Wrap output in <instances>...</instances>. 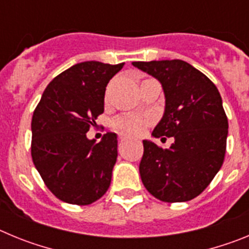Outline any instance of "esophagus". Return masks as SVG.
I'll return each instance as SVG.
<instances>
[{
	"label": "esophagus",
	"mask_w": 249,
	"mask_h": 249,
	"mask_svg": "<svg viewBox=\"0 0 249 249\" xmlns=\"http://www.w3.org/2000/svg\"><path fill=\"white\" fill-rule=\"evenodd\" d=\"M120 140H121V141L128 140V136H127V135H123V133H121V135H120Z\"/></svg>",
	"instance_id": "1"
}]
</instances>
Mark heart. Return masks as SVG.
I'll return each mask as SVG.
<instances>
[{"mask_svg":"<svg viewBox=\"0 0 249 249\" xmlns=\"http://www.w3.org/2000/svg\"><path fill=\"white\" fill-rule=\"evenodd\" d=\"M147 123H148V118L147 117L124 114V116H120V117L116 118L112 123V126L122 132V133L137 135V133L143 131L144 127L147 126Z\"/></svg>","mask_w":249,"mask_h":249,"instance_id":"1","label":"heart"}]
</instances>
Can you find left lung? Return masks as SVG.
I'll use <instances>...</instances> for the list:
<instances>
[{
  "label": "left lung",
  "mask_w": 249,
  "mask_h": 249,
  "mask_svg": "<svg viewBox=\"0 0 249 249\" xmlns=\"http://www.w3.org/2000/svg\"><path fill=\"white\" fill-rule=\"evenodd\" d=\"M132 65L157 78L164 92L163 117L152 136L175 138L166 149L143 141L142 182L160 201H191L206 190L223 164L228 120L221 94L206 74L182 59Z\"/></svg>",
  "instance_id": "8db88e82"
}]
</instances>
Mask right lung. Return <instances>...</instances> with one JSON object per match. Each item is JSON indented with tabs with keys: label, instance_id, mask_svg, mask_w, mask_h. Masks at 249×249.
<instances>
[{
	"label": "right lung",
	"instance_id": "obj_1",
	"mask_svg": "<svg viewBox=\"0 0 249 249\" xmlns=\"http://www.w3.org/2000/svg\"><path fill=\"white\" fill-rule=\"evenodd\" d=\"M123 65L87 61L72 66L51 81L35 109L32 160L61 201L86 206L108 190L117 135L107 132L96 143L86 133L105 111L106 87Z\"/></svg>",
	"mask_w": 249,
	"mask_h": 249
}]
</instances>
